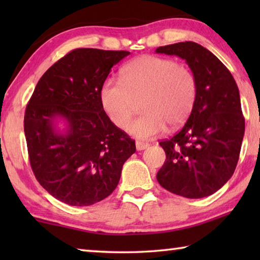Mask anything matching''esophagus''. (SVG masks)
<instances>
[{
	"label": "esophagus",
	"mask_w": 260,
	"mask_h": 260,
	"mask_svg": "<svg viewBox=\"0 0 260 260\" xmlns=\"http://www.w3.org/2000/svg\"><path fill=\"white\" fill-rule=\"evenodd\" d=\"M135 146H136V149H138L139 151H141V150H144V149H147L149 147V144L144 143V142H141V141H136Z\"/></svg>",
	"instance_id": "1"
}]
</instances>
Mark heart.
<instances>
[{
    "label": "heart",
    "instance_id": "obj_1",
    "mask_svg": "<svg viewBox=\"0 0 260 260\" xmlns=\"http://www.w3.org/2000/svg\"><path fill=\"white\" fill-rule=\"evenodd\" d=\"M197 94L196 78L183 64L164 57L140 56L121 70V81L108 79L100 99L114 125L124 128L142 101L143 113L127 127L132 135L149 139L166 125L181 126L192 111Z\"/></svg>",
    "mask_w": 260,
    "mask_h": 260
}]
</instances>
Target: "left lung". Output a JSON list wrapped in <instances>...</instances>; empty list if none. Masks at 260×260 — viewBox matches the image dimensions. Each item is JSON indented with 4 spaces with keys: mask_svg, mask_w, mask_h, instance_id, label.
Here are the masks:
<instances>
[{
    "mask_svg": "<svg viewBox=\"0 0 260 260\" xmlns=\"http://www.w3.org/2000/svg\"><path fill=\"white\" fill-rule=\"evenodd\" d=\"M156 52L186 59L197 82L187 122L159 142L166 160L157 180L175 195L210 196L231 179L239 161L245 128L239 88L230 70L199 43L179 42L157 48Z\"/></svg>",
    "mask_w": 260,
    "mask_h": 260,
    "instance_id": "left-lung-1",
    "label": "left lung"
}]
</instances>
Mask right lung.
<instances>
[{
    "label": "right lung",
    "mask_w": 260,
    "mask_h": 260,
    "mask_svg": "<svg viewBox=\"0 0 260 260\" xmlns=\"http://www.w3.org/2000/svg\"><path fill=\"white\" fill-rule=\"evenodd\" d=\"M129 51L78 48L39 80L26 107L24 132L29 164L39 183L60 202L88 206L119 182L135 141L113 124L100 99L113 65ZM63 119L64 134L55 129Z\"/></svg>",
    "instance_id": "right-lung-1"
}]
</instances>
